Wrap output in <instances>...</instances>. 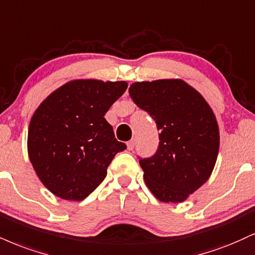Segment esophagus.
<instances>
[{"label":"esophagus","instance_id":"34e87169","mask_svg":"<svg viewBox=\"0 0 255 255\" xmlns=\"http://www.w3.org/2000/svg\"><path fill=\"white\" fill-rule=\"evenodd\" d=\"M134 147H135V140H130L127 142V148L129 149V151H133Z\"/></svg>","mask_w":255,"mask_h":255}]
</instances>
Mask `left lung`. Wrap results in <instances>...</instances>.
Returning <instances> with one entry per match:
<instances>
[{
  "label": "left lung",
  "mask_w": 255,
  "mask_h": 255,
  "mask_svg": "<svg viewBox=\"0 0 255 255\" xmlns=\"http://www.w3.org/2000/svg\"><path fill=\"white\" fill-rule=\"evenodd\" d=\"M129 95L157 124L159 146L139 158L146 185L159 201L184 202L209 179L219 154V125L203 96L182 79L136 82Z\"/></svg>",
  "instance_id": "obj_1"
}]
</instances>
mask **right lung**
Listing matches in <instances>:
<instances>
[{
	"label": "right lung",
	"instance_id": "1",
	"mask_svg": "<svg viewBox=\"0 0 255 255\" xmlns=\"http://www.w3.org/2000/svg\"><path fill=\"white\" fill-rule=\"evenodd\" d=\"M127 87L124 81H71L35 110L28 128V155L52 194L67 201L87 198L103 182L116 153L127 148L104 119Z\"/></svg>",
	"mask_w": 255,
	"mask_h": 255
}]
</instances>
